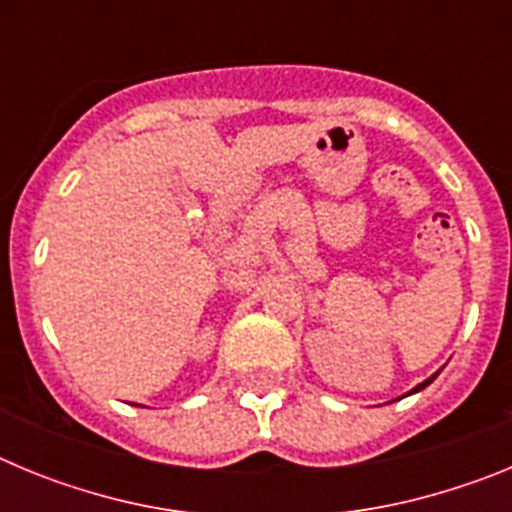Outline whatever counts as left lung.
I'll use <instances>...</instances> for the list:
<instances>
[{
  "mask_svg": "<svg viewBox=\"0 0 512 512\" xmlns=\"http://www.w3.org/2000/svg\"><path fill=\"white\" fill-rule=\"evenodd\" d=\"M438 374H441V369H438V372H436V374H431V377L425 379V382H420V384H418V387H413V390H410V392H408V395H415V392L425 390V387H428V384H431V382H433V379H436V377H438Z\"/></svg>",
  "mask_w": 512,
  "mask_h": 512,
  "instance_id": "left-lung-1",
  "label": "left lung"
}]
</instances>
